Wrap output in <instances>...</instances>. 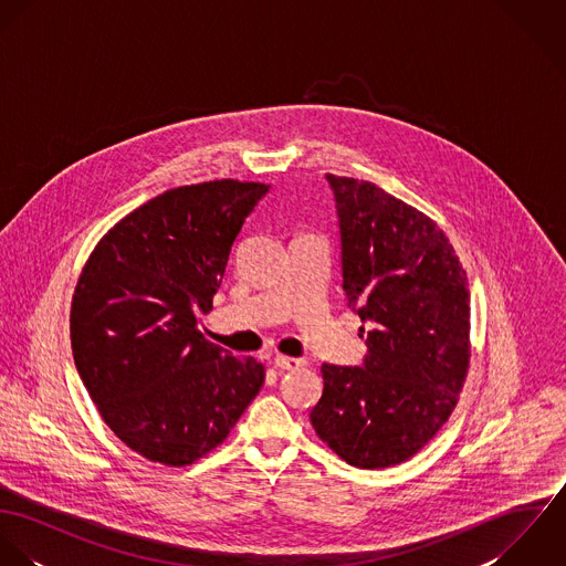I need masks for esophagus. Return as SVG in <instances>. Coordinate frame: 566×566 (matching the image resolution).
<instances>
[{
    "label": "esophagus",
    "mask_w": 566,
    "mask_h": 566,
    "mask_svg": "<svg viewBox=\"0 0 566 566\" xmlns=\"http://www.w3.org/2000/svg\"><path fill=\"white\" fill-rule=\"evenodd\" d=\"M305 361L298 359V357H287V355H276L274 357V366L281 368V370H296L301 368Z\"/></svg>",
    "instance_id": "34e87169"
}]
</instances>
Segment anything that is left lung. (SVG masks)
<instances>
[{
	"instance_id": "1",
	"label": "left lung",
	"mask_w": 566,
	"mask_h": 566,
	"mask_svg": "<svg viewBox=\"0 0 566 566\" xmlns=\"http://www.w3.org/2000/svg\"><path fill=\"white\" fill-rule=\"evenodd\" d=\"M326 180L344 292L370 328L364 366L323 364V397L310 418L344 462L386 469L418 453L458 405L471 364L467 270L422 211L370 180Z\"/></svg>"
}]
</instances>
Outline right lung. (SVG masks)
I'll return each mask as SVG.
<instances>
[{"label": "right lung", "mask_w": 566, "mask_h": 566, "mask_svg": "<svg viewBox=\"0 0 566 566\" xmlns=\"http://www.w3.org/2000/svg\"><path fill=\"white\" fill-rule=\"evenodd\" d=\"M268 189L235 178L169 189L122 218L82 268L70 314L82 384L108 429L155 464L211 453L263 386V364L198 323Z\"/></svg>", "instance_id": "right-lung-1"}]
</instances>
